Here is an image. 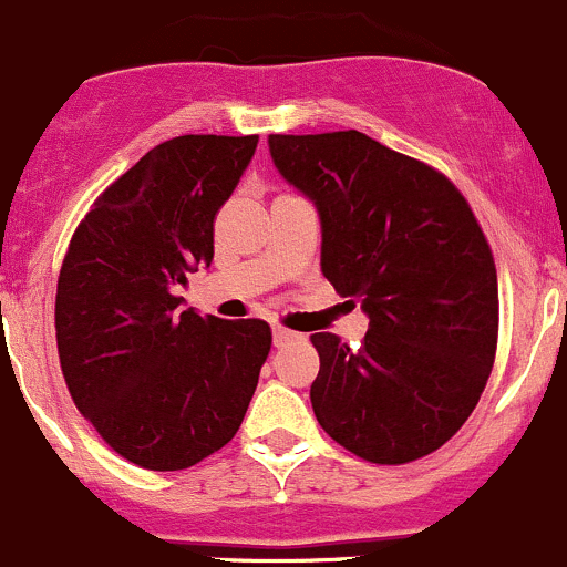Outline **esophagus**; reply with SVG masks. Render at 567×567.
I'll return each mask as SVG.
<instances>
[{
	"label": "esophagus",
	"mask_w": 567,
	"mask_h": 567,
	"mask_svg": "<svg viewBox=\"0 0 567 567\" xmlns=\"http://www.w3.org/2000/svg\"><path fill=\"white\" fill-rule=\"evenodd\" d=\"M291 339H295V333H291V330L281 328V324H278V328H272V341H276V347H281V344H286V341H291Z\"/></svg>",
	"instance_id": "1"
}]
</instances>
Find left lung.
Segmentation results:
<instances>
[{
    "label": "left lung",
    "instance_id": "left-lung-1",
    "mask_svg": "<svg viewBox=\"0 0 567 567\" xmlns=\"http://www.w3.org/2000/svg\"><path fill=\"white\" fill-rule=\"evenodd\" d=\"M267 143L278 173L317 206L322 276L369 317L358 347L311 336L313 416L363 461H419L472 416L496 355L485 234L450 178L355 128Z\"/></svg>",
    "mask_w": 567,
    "mask_h": 567
}]
</instances>
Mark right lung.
Segmentation results:
<instances>
[{"instance_id":"add662e5","label":"right lung","mask_w":567,"mask_h":567,"mask_svg":"<svg viewBox=\"0 0 567 567\" xmlns=\"http://www.w3.org/2000/svg\"><path fill=\"white\" fill-rule=\"evenodd\" d=\"M259 134H184L151 148L76 228L54 302L58 352L82 416L121 457L178 472L237 435L270 324L200 317L176 286L215 256V215Z\"/></svg>"}]
</instances>
